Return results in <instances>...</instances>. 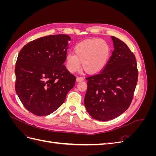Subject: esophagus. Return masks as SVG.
<instances>
[{"instance_id": "1", "label": "esophagus", "mask_w": 156, "mask_h": 156, "mask_svg": "<svg viewBox=\"0 0 156 156\" xmlns=\"http://www.w3.org/2000/svg\"><path fill=\"white\" fill-rule=\"evenodd\" d=\"M83 80H84V78H83V77H80V76L77 77V79H76V81H77V82L82 81H83Z\"/></svg>"}]
</instances>
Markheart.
Masks as SVG:
<instances>
[{
  "instance_id": "b5f03b06",
  "label": "heart",
  "mask_w": 156,
  "mask_h": 156,
  "mask_svg": "<svg viewBox=\"0 0 156 156\" xmlns=\"http://www.w3.org/2000/svg\"><path fill=\"white\" fill-rule=\"evenodd\" d=\"M74 53H69L66 57V64L70 72L79 71L82 63L86 72L95 73L106 66L110 56L111 48L102 39L87 40L75 46Z\"/></svg>"
}]
</instances>
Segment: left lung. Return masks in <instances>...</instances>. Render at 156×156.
<instances>
[{
  "label": "left lung",
  "mask_w": 156,
  "mask_h": 156,
  "mask_svg": "<svg viewBox=\"0 0 156 156\" xmlns=\"http://www.w3.org/2000/svg\"><path fill=\"white\" fill-rule=\"evenodd\" d=\"M114 50L105 66L86 77L84 106L94 119L107 121L120 116L129 107L137 83L135 55L127 45L111 36Z\"/></svg>",
  "instance_id": "left-lung-1"
}]
</instances>
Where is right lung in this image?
<instances>
[{
    "label": "right lung",
    "mask_w": 156,
    "mask_h": 156,
    "mask_svg": "<svg viewBox=\"0 0 156 156\" xmlns=\"http://www.w3.org/2000/svg\"><path fill=\"white\" fill-rule=\"evenodd\" d=\"M70 37L55 34L30 41L16 61L15 89L23 105L36 116L51 114L64 103L76 77L66 68Z\"/></svg>",
    "instance_id": "add662e5"
}]
</instances>
